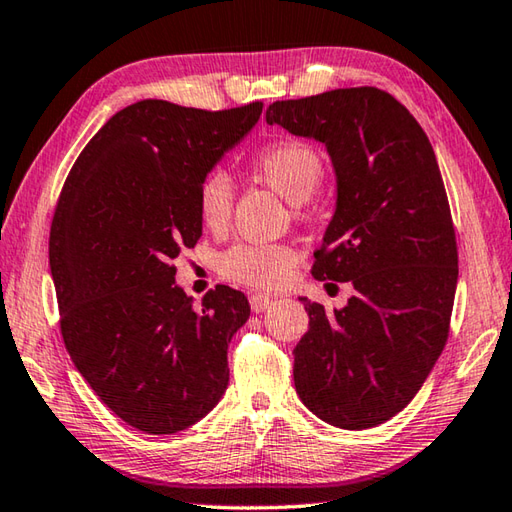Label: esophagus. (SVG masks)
Here are the masks:
<instances>
[{"mask_svg": "<svg viewBox=\"0 0 512 512\" xmlns=\"http://www.w3.org/2000/svg\"><path fill=\"white\" fill-rule=\"evenodd\" d=\"M273 304V297H266V295H250V308H253V313H264V310L270 308Z\"/></svg>", "mask_w": 512, "mask_h": 512, "instance_id": "esophagus-1", "label": "esophagus"}]
</instances>
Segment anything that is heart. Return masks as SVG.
<instances>
[{"instance_id":"b5f03b06","label":"heart","mask_w":512,"mask_h":512,"mask_svg":"<svg viewBox=\"0 0 512 512\" xmlns=\"http://www.w3.org/2000/svg\"><path fill=\"white\" fill-rule=\"evenodd\" d=\"M250 173L290 204L313 197L324 177V159L302 139H279L259 148ZM235 190L222 170L208 173L197 190V213L210 230H224L233 215ZM295 250L286 244H237L219 257V273L239 284L275 288L295 266Z\"/></svg>"}]
</instances>
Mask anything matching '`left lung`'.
Masks as SVG:
<instances>
[{
	"label": "left lung",
	"mask_w": 512,
	"mask_h": 512,
	"mask_svg": "<svg viewBox=\"0 0 512 512\" xmlns=\"http://www.w3.org/2000/svg\"><path fill=\"white\" fill-rule=\"evenodd\" d=\"M266 122L326 146L337 202L313 277L355 288L333 313L302 297L297 395L326 424L379 426L410 404L448 339L459 270L435 150L408 108L373 86L275 102Z\"/></svg>",
	"instance_id": "8db88e82"
}]
</instances>
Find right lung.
I'll return each instance as SVG.
<instances>
[{
    "label": "right lung",
    "instance_id": "1",
    "mask_svg": "<svg viewBox=\"0 0 512 512\" xmlns=\"http://www.w3.org/2000/svg\"><path fill=\"white\" fill-rule=\"evenodd\" d=\"M259 115L262 102L210 113L142 99L97 130L59 195L48 257L66 350L97 397L148 435L193 426L228 386L248 299L217 286L195 306L173 259L202 237L199 184Z\"/></svg>",
    "mask_w": 512,
    "mask_h": 512
}]
</instances>
